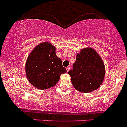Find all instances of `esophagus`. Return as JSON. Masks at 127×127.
<instances>
[{
    "mask_svg": "<svg viewBox=\"0 0 127 127\" xmlns=\"http://www.w3.org/2000/svg\"><path fill=\"white\" fill-rule=\"evenodd\" d=\"M66 70H67V72H68L70 70V66H67V67H66Z\"/></svg>",
    "mask_w": 127,
    "mask_h": 127,
    "instance_id": "34e87169",
    "label": "esophagus"
}]
</instances>
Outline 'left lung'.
<instances>
[{"instance_id":"left-lung-1","label":"left lung","mask_w":127,"mask_h":127,"mask_svg":"<svg viewBox=\"0 0 127 127\" xmlns=\"http://www.w3.org/2000/svg\"><path fill=\"white\" fill-rule=\"evenodd\" d=\"M68 74L75 89L88 93L98 89L103 83L104 64L95 50L85 48L77 55L75 62Z\"/></svg>"}]
</instances>
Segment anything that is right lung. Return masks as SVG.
Here are the masks:
<instances>
[{"instance_id": "1", "label": "right lung", "mask_w": 127, "mask_h": 127, "mask_svg": "<svg viewBox=\"0 0 127 127\" xmlns=\"http://www.w3.org/2000/svg\"><path fill=\"white\" fill-rule=\"evenodd\" d=\"M25 69L29 82L40 90L55 85L61 74L66 72L55 47L48 42L40 43L33 50L27 59Z\"/></svg>"}]
</instances>
